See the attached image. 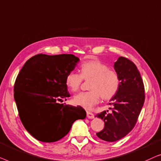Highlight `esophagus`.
Instances as JSON below:
<instances>
[{
    "instance_id": "1",
    "label": "esophagus",
    "mask_w": 161,
    "mask_h": 161,
    "mask_svg": "<svg viewBox=\"0 0 161 161\" xmlns=\"http://www.w3.org/2000/svg\"><path fill=\"white\" fill-rule=\"evenodd\" d=\"M87 118H89V119H93L95 115H94V114H92V113H91V112H87Z\"/></svg>"
}]
</instances>
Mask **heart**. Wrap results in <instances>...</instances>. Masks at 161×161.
<instances>
[{"mask_svg":"<svg viewBox=\"0 0 161 161\" xmlns=\"http://www.w3.org/2000/svg\"><path fill=\"white\" fill-rule=\"evenodd\" d=\"M82 79L90 80L88 87L90 91L76 95L73 103L86 110H91L99 102L101 96L104 100L113 98L118 92L120 85L118 74L97 59L81 63L80 74L74 71L68 74L65 84L71 91L76 92L80 89Z\"/></svg>","mask_w":161,"mask_h":161,"instance_id":"b5f03b06","label":"heart"}]
</instances>
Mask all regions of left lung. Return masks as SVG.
<instances>
[{"label":"left lung","instance_id":"8db88e82","mask_svg":"<svg viewBox=\"0 0 161 161\" xmlns=\"http://www.w3.org/2000/svg\"><path fill=\"white\" fill-rule=\"evenodd\" d=\"M120 85L112 98V112L103 111L96 116L103 119L104 128L96 135L103 141L113 142L128 134L136 123L144 103V87L139 70L128 59L119 57L114 63Z\"/></svg>","mask_w":161,"mask_h":161}]
</instances>
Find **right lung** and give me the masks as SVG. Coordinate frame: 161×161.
I'll list each match as a JSON object with an SVG mask.
<instances>
[{
  "mask_svg": "<svg viewBox=\"0 0 161 161\" xmlns=\"http://www.w3.org/2000/svg\"><path fill=\"white\" fill-rule=\"evenodd\" d=\"M79 61L69 54H39L29 59L18 74L14 97L20 119L38 141L57 142L69 132L76 119L86 117L81 106L58 102L71 96L65 78Z\"/></svg>",
  "mask_w": 161,
  "mask_h": 161,
  "instance_id": "1",
  "label": "right lung"
}]
</instances>
